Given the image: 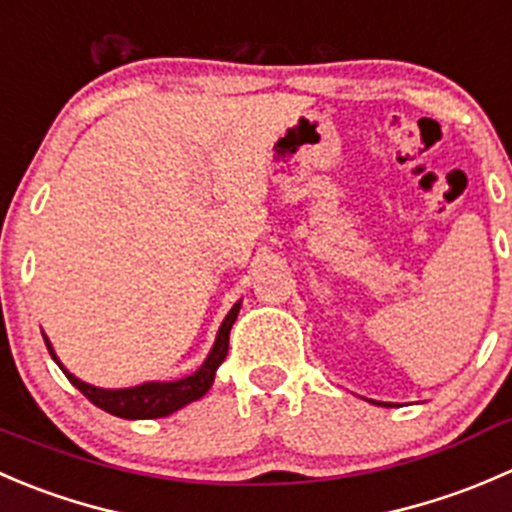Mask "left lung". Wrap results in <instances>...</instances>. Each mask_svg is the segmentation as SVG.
I'll return each mask as SVG.
<instances>
[{
    "label": "left lung",
    "mask_w": 512,
    "mask_h": 512,
    "mask_svg": "<svg viewBox=\"0 0 512 512\" xmlns=\"http://www.w3.org/2000/svg\"><path fill=\"white\" fill-rule=\"evenodd\" d=\"M378 406H393V403H378Z\"/></svg>",
    "instance_id": "8db88e82"
}]
</instances>
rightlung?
<instances>
[{
	"label": "right lung",
	"mask_w": 512,
	"mask_h": 512,
	"mask_svg": "<svg viewBox=\"0 0 512 512\" xmlns=\"http://www.w3.org/2000/svg\"><path fill=\"white\" fill-rule=\"evenodd\" d=\"M239 308L241 301H236L234 306H231V311L226 313L209 356H206V361L201 363L191 376L179 378V381H146L131 388H99L82 381V378H77L74 373H69L67 368H64V363L59 361V356L54 353V346L47 338V333H42V336L49 353H52L54 363L62 368L64 376L69 378V383H72L74 388H79L96 408H101V411L111 413V416L116 418H126V421H149V418L171 416V413H176L179 408L199 401V398H204L206 391L214 386L216 371H219L226 353H229V333L236 316H239Z\"/></svg>",
	"instance_id": "1"
}]
</instances>
